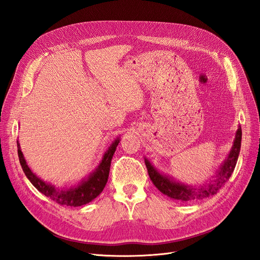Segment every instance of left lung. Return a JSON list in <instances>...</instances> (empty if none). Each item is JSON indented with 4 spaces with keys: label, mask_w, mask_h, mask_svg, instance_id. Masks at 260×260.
<instances>
[{
    "label": "left lung",
    "mask_w": 260,
    "mask_h": 260,
    "mask_svg": "<svg viewBox=\"0 0 260 260\" xmlns=\"http://www.w3.org/2000/svg\"><path fill=\"white\" fill-rule=\"evenodd\" d=\"M242 140V129L239 126L236 138L233 140V145L227 158L221 163L218 172L216 173L215 178L209 180L206 185L202 186H189L182 182L174 180L170 176L164 175L158 172L155 167L151 164L148 158L145 157V163L148 170L150 179L152 180L153 185L160 190L163 194L170 197L173 200H178L181 202H189V201H198L212 197L217 193L224 183L227 182L232 175L234 167L237 165V161L241 149Z\"/></svg>",
    "instance_id": "1"
}]
</instances>
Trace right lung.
Masks as SVG:
<instances>
[{"instance_id":"add662e5","label":"right lung","mask_w":260,"mask_h":260,"mask_svg":"<svg viewBox=\"0 0 260 260\" xmlns=\"http://www.w3.org/2000/svg\"><path fill=\"white\" fill-rule=\"evenodd\" d=\"M120 142V137L114 139L111 146L108 148L105 152L102 162L96 167V170L88 175V177L83 179L78 185L70 188H56L55 186L47 183L44 180L39 178L38 176L33 173L30 167L28 166L26 158H24L19 141H17L18 147V156L19 162L22 167V171L27 178L31 181L41 193H43L47 198L52 199L56 203L67 206H82L91 202L95 198H97L102 193L106 183L108 181L109 172H110V165L112 156L115 152V149Z\"/></svg>"}]
</instances>
